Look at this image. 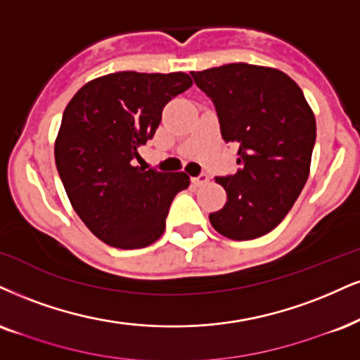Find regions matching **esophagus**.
Instances as JSON below:
<instances>
[{
	"label": "esophagus",
	"instance_id": "obj_1",
	"mask_svg": "<svg viewBox=\"0 0 360 360\" xmlns=\"http://www.w3.org/2000/svg\"><path fill=\"white\" fill-rule=\"evenodd\" d=\"M207 181H208V176L205 175V173H202V175H198V176H193L192 179V184L197 185V187H202V185H205Z\"/></svg>",
	"mask_w": 360,
	"mask_h": 360
}]
</instances>
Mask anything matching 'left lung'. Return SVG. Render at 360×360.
Returning a JSON list of instances; mask_svg holds the SVG:
<instances>
[{
	"instance_id": "left-lung-1",
	"label": "left lung",
	"mask_w": 360,
	"mask_h": 360,
	"mask_svg": "<svg viewBox=\"0 0 360 360\" xmlns=\"http://www.w3.org/2000/svg\"><path fill=\"white\" fill-rule=\"evenodd\" d=\"M214 100L221 139L237 143V173L217 176L227 202L208 215L232 240H252L277 227L310 173L316 117L302 90L270 66L230 63L192 72Z\"/></svg>"
}]
</instances>
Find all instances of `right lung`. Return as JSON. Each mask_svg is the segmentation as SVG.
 I'll use <instances>...</instances> for the list:
<instances>
[{
	"label": "right lung",
	"mask_w": 360,
	"mask_h": 360,
	"mask_svg": "<svg viewBox=\"0 0 360 360\" xmlns=\"http://www.w3.org/2000/svg\"><path fill=\"white\" fill-rule=\"evenodd\" d=\"M192 83L184 72L110 73L83 85L66 105L56 168L75 212L101 242L130 250L162 237L170 203L190 176L145 170L135 158L155 135L163 106Z\"/></svg>",
	"instance_id": "1"
}]
</instances>
